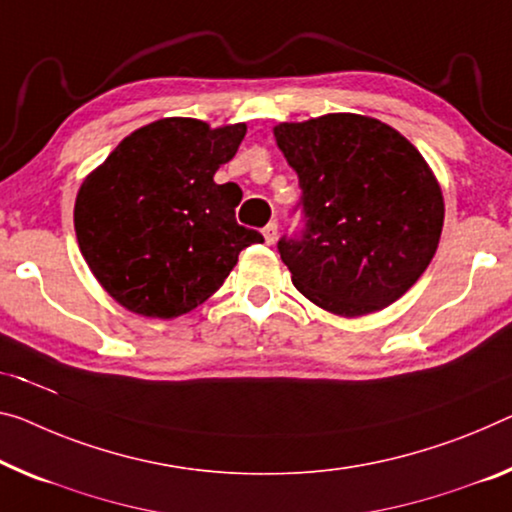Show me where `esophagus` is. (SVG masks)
<instances>
[{"label": "esophagus", "mask_w": 512, "mask_h": 512, "mask_svg": "<svg viewBox=\"0 0 512 512\" xmlns=\"http://www.w3.org/2000/svg\"><path fill=\"white\" fill-rule=\"evenodd\" d=\"M263 238H265L267 245H274V242H277V222H270L265 226Z\"/></svg>", "instance_id": "34e87169"}]
</instances>
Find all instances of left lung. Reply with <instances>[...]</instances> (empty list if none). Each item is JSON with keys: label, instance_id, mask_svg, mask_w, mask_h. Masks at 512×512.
Instances as JSON below:
<instances>
[{"label": "left lung", "instance_id": "left-lung-1", "mask_svg": "<svg viewBox=\"0 0 512 512\" xmlns=\"http://www.w3.org/2000/svg\"><path fill=\"white\" fill-rule=\"evenodd\" d=\"M302 187L304 231L281 238L295 288L341 318L382 311L435 256L444 196L423 155L391 125L325 114L274 125Z\"/></svg>", "mask_w": 512, "mask_h": 512}]
</instances>
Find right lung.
Wrapping results in <instances>:
<instances>
[{"instance_id":"1","label":"right lung","mask_w":512,"mask_h":512,"mask_svg":"<svg viewBox=\"0 0 512 512\" xmlns=\"http://www.w3.org/2000/svg\"><path fill=\"white\" fill-rule=\"evenodd\" d=\"M245 132V123L160 119L125 137L84 178L77 245L123 309L160 320L190 313L222 286L242 249L263 242L235 222L240 187L212 180Z\"/></svg>"}]
</instances>
